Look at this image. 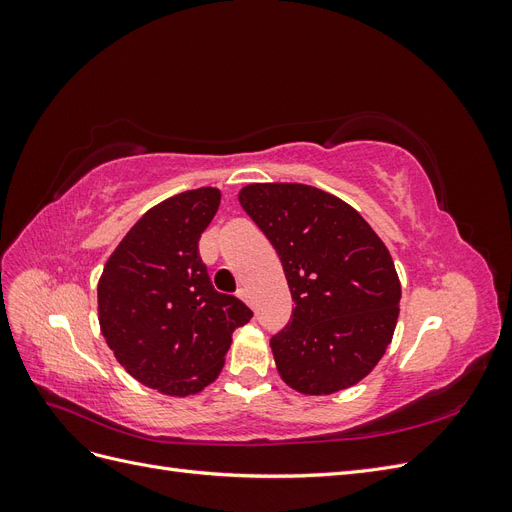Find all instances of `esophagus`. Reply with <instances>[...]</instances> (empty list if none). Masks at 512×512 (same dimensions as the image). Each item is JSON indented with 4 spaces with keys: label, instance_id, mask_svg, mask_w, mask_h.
Wrapping results in <instances>:
<instances>
[{
    "label": "esophagus",
    "instance_id": "esophagus-1",
    "mask_svg": "<svg viewBox=\"0 0 512 512\" xmlns=\"http://www.w3.org/2000/svg\"><path fill=\"white\" fill-rule=\"evenodd\" d=\"M237 294H239V299H243L245 303H247V301H250V290H247L245 286H241V288L237 290Z\"/></svg>",
    "mask_w": 512,
    "mask_h": 512
}]
</instances>
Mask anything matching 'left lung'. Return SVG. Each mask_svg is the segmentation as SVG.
I'll return each mask as SVG.
<instances>
[{
  "instance_id": "1",
  "label": "left lung",
  "mask_w": 512,
  "mask_h": 512,
  "mask_svg": "<svg viewBox=\"0 0 512 512\" xmlns=\"http://www.w3.org/2000/svg\"><path fill=\"white\" fill-rule=\"evenodd\" d=\"M245 213L275 247L294 301L271 337L277 371L303 395H331L378 365L401 286L382 239L344 200L303 183H252Z\"/></svg>"
}]
</instances>
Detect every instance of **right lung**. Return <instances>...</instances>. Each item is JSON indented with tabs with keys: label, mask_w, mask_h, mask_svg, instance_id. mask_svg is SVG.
<instances>
[{
	"label": "right lung",
	"mask_w": 512,
	"mask_h": 512,
	"mask_svg": "<svg viewBox=\"0 0 512 512\" xmlns=\"http://www.w3.org/2000/svg\"><path fill=\"white\" fill-rule=\"evenodd\" d=\"M218 188L181 192L149 209L106 260L100 329L128 374L164 395H196L220 376L232 331L254 316L213 288L198 239L220 207Z\"/></svg>",
	"instance_id": "add662e5"
}]
</instances>
